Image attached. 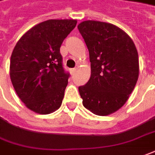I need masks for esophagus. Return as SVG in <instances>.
Instances as JSON below:
<instances>
[{"label":"esophagus","mask_w":155,"mask_h":155,"mask_svg":"<svg viewBox=\"0 0 155 155\" xmlns=\"http://www.w3.org/2000/svg\"><path fill=\"white\" fill-rule=\"evenodd\" d=\"M75 71H76V69H70V73H71V74H74V72H75Z\"/></svg>","instance_id":"1"}]
</instances>
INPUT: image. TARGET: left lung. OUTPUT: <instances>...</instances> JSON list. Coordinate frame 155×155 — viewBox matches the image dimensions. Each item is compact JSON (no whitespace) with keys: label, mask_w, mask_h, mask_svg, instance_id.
Returning <instances> with one entry per match:
<instances>
[{"label":"left lung","mask_w":155,"mask_h":155,"mask_svg":"<svg viewBox=\"0 0 155 155\" xmlns=\"http://www.w3.org/2000/svg\"><path fill=\"white\" fill-rule=\"evenodd\" d=\"M78 29L91 62V77L79 87L82 104L94 114H111L126 104L137 84V50L131 38L112 24L86 20Z\"/></svg>","instance_id":"obj_1"}]
</instances>
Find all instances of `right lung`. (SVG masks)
I'll use <instances>...</instances> for the list:
<instances>
[{"label": "right lung", "mask_w": 155, "mask_h": 155, "mask_svg": "<svg viewBox=\"0 0 155 155\" xmlns=\"http://www.w3.org/2000/svg\"><path fill=\"white\" fill-rule=\"evenodd\" d=\"M76 24L74 19L41 22L24 34L12 51V84L35 113H53L62 104L69 74L63 68L60 47Z\"/></svg>", "instance_id": "1"}]
</instances>
